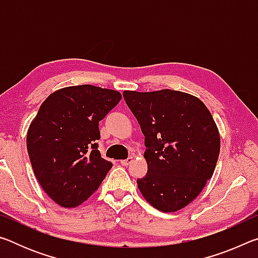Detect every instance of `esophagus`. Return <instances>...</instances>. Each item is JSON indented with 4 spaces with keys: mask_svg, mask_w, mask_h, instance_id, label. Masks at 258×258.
<instances>
[{
    "mask_svg": "<svg viewBox=\"0 0 258 258\" xmlns=\"http://www.w3.org/2000/svg\"><path fill=\"white\" fill-rule=\"evenodd\" d=\"M134 160V157H132V156H130L127 159H123V160H120V164L123 165V166H127V165H130L131 163H132V161Z\"/></svg>",
    "mask_w": 258,
    "mask_h": 258,
    "instance_id": "34e87169",
    "label": "esophagus"
}]
</instances>
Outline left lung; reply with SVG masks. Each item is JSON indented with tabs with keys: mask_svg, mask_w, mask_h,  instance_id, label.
Segmentation results:
<instances>
[{
	"mask_svg": "<svg viewBox=\"0 0 258 258\" xmlns=\"http://www.w3.org/2000/svg\"><path fill=\"white\" fill-rule=\"evenodd\" d=\"M123 97L145 134L148 172L137 180L142 196L165 213L185 207L212 177L220 154L211 112L180 91H124Z\"/></svg>",
	"mask_w": 258,
	"mask_h": 258,
	"instance_id": "8db88e82",
	"label": "left lung"
}]
</instances>
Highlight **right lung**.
<instances>
[{
	"label": "right lung",
	"mask_w": 258,
	"mask_h": 258,
	"mask_svg": "<svg viewBox=\"0 0 258 258\" xmlns=\"http://www.w3.org/2000/svg\"><path fill=\"white\" fill-rule=\"evenodd\" d=\"M120 99L117 91L77 85L55 91L40 107L29 126L27 150L38 183L60 206L82 204L112 167L98 150L99 121Z\"/></svg>",
	"instance_id": "add662e5"
}]
</instances>
